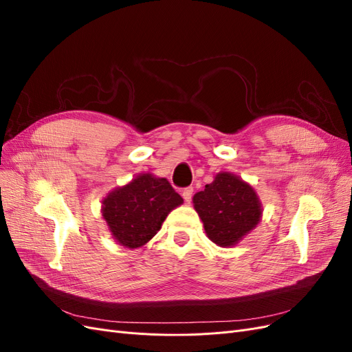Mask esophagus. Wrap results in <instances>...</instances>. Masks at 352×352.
I'll list each match as a JSON object with an SVG mask.
<instances>
[{
  "mask_svg": "<svg viewBox=\"0 0 352 352\" xmlns=\"http://www.w3.org/2000/svg\"><path fill=\"white\" fill-rule=\"evenodd\" d=\"M182 195H184V199L186 202H190V199H192V195H194V188L192 186H188L182 190Z\"/></svg>",
  "mask_w": 352,
  "mask_h": 352,
  "instance_id": "1",
  "label": "esophagus"
}]
</instances>
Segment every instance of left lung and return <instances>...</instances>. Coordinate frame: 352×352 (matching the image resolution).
Listing matches in <instances>:
<instances>
[{"label":"left lung","instance_id":"left-lung-1","mask_svg":"<svg viewBox=\"0 0 352 352\" xmlns=\"http://www.w3.org/2000/svg\"><path fill=\"white\" fill-rule=\"evenodd\" d=\"M194 207L207 236L220 247H232L252 230L261 217L255 190L230 173H219L214 182L194 195Z\"/></svg>","mask_w":352,"mask_h":352}]
</instances>
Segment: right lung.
Returning <instances> with one entry per match:
<instances>
[{"label":"right lung","instance_id":"add662e5","mask_svg":"<svg viewBox=\"0 0 352 352\" xmlns=\"http://www.w3.org/2000/svg\"><path fill=\"white\" fill-rule=\"evenodd\" d=\"M182 202L167 179L144 173L109 194L102 202V217L117 242L138 248L155 235L168 212Z\"/></svg>","mask_w":352,"mask_h":352}]
</instances>
